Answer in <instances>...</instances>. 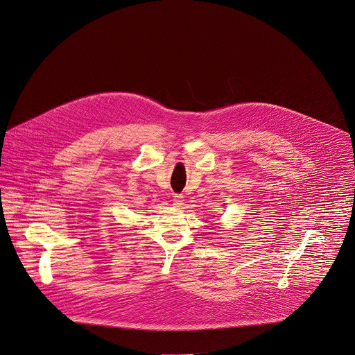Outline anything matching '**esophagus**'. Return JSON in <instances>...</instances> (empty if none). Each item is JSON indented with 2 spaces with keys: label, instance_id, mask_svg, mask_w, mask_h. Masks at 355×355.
I'll list each match as a JSON object with an SVG mask.
<instances>
[{
  "label": "esophagus",
  "instance_id": "obj_1",
  "mask_svg": "<svg viewBox=\"0 0 355 355\" xmlns=\"http://www.w3.org/2000/svg\"><path fill=\"white\" fill-rule=\"evenodd\" d=\"M173 205H175V207H182L184 205V196H181V194H174L173 196Z\"/></svg>",
  "mask_w": 355,
  "mask_h": 355
}]
</instances>
